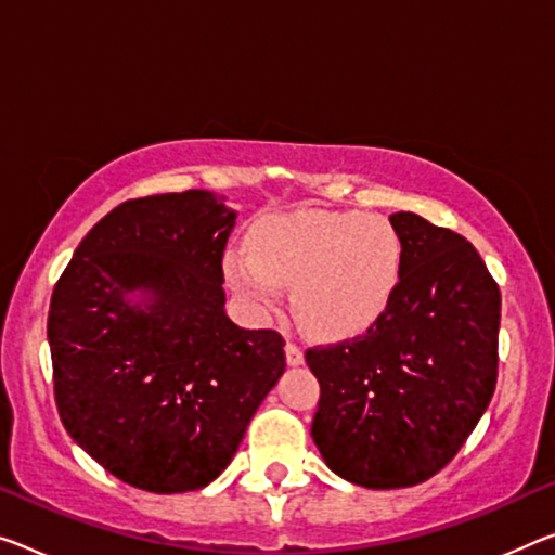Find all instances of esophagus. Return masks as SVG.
<instances>
[{"mask_svg": "<svg viewBox=\"0 0 555 555\" xmlns=\"http://www.w3.org/2000/svg\"><path fill=\"white\" fill-rule=\"evenodd\" d=\"M285 357H287V364H293V366H297V364H302V362H305L302 349L297 347L295 343H287V345H285Z\"/></svg>", "mask_w": 555, "mask_h": 555, "instance_id": "1", "label": "esophagus"}]
</instances>
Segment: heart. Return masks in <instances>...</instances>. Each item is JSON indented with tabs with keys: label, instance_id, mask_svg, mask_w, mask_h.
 <instances>
[{
	"label": "heart",
	"instance_id": "obj_1",
	"mask_svg": "<svg viewBox=\"0 0 555 555\" xmlns=\"http://www.w3.org/2000/svg\"><path fill=\"white\" fill-rule=\"evenodd\" d=\"M250 247L225 253L228 283L255 310H272L280 285H295L297 322L325 339L370 327L395 295L404 262L397 228L354 210L270 216L253 228Z\"/></svg>",
	"mask_w": 555,
	"mask_h": 555
}]
</instances>
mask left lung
Masks as SVG:
<instances>
[{
  "label": "left lung",
  "mask_w": 555,
  "mask_h": 555,
  "mask_svg": "<svg viewBox=\"0 0 555 555\" xmlns=\"http://www.w3.org/2000/svg\"><path fill=\"white\" fill-rule=\"evenodd\" d=\"M389 223L404 245L391 300L364 335L305 352L320 382L314 444L364 489L439 474L479 424L499 374L501 293L481 255L416 212Z\"/></svg>",
  "instance_id": "left-lung-1"
}]
</instances>
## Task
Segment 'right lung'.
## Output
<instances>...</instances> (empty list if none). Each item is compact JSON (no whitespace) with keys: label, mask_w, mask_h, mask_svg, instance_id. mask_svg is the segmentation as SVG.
Segmentation results:
<instances>
[{"label":"right lung","mask_w":555,"mask_h":555,"mask_svg":"<svg viewBox=\"0 0 555 555\" xmlns=\"http://www.w3.org/2000/svg\"><path fill=\"white\" fill-rule=\"evenodd\" d=\"M233 225L208 191L126 201L89 230L51 293L59 416L135 489L185 493L218 479L285 372L280 332L225 314ZM133 288L147 300L126 301Z\"/></svg>","instance_id":"1"}]
</instances>
